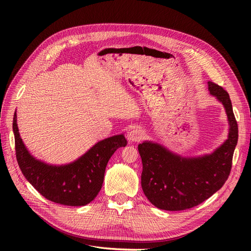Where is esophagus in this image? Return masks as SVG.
<instances>
[{
    "instance_id": "1",
    "label": "esophagus",
    "mask_w": 251,
    "mask_h": 251,
    "mask_svg": "<svg viewBox=\"0 0 251 251\" xmlns=\"http://www.w3.org/2000/svg\"><path fill=\"white\" fill-rule=\"evenodd\" d=\"M144 137L143 131L140 128H133L128 133V140L131 142H138Z\"/></svg>"
}]
</instances>
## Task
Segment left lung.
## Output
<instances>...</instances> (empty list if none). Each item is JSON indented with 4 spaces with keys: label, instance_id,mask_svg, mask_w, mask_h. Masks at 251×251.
I'll return each mask as SVG.
<instances>
[{
    "label": "left lung",
    "instance_id": "obj_1",
    "mask_svg": "<svg viewBox=\"0 0 251 251\" xmlns=\"http://www.w3.org/2000/svg\"><path fill=\"white\" fill-rule=\"evenodd\" d=\"M208 89L224 104L230 124L228 139L212 154L181 157L157 143L144 141L138 146L142 190L161 209L184 210L199 205L221 189L230 175L238 124L228 92L212 81Z\"/></svg>",
    "mask_w": 251,
    "mask_h": 251
}]
</instances>
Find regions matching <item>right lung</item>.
<instances>
[{
	"label": "right lung",
	"instance_id": "right-lung-1",
	"mask_svg": "<svg viewBox=\"0 0 251 251\" xmlns=\"http://www.w3.org/2000/svg\"><path fill=\"white\" fill-rule=\"evenodd\" d=\"M16 113L13 118L16 159L24 177L47 200L56 203L80 206L99 194L105 167L119 148L127 146L123 134L103 139L72 164L50 166L35 160L19 135Z\"/></svg>",
	"mask_w": 251,
	"mask_h": 251
}]
</instances>
